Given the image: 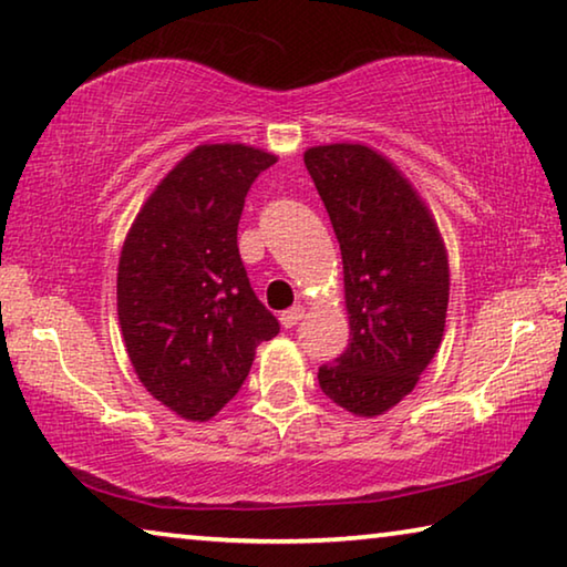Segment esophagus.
I'll use <instances>...</instances> for the list:
<instances>
[{
    "label": "esophagus",
    "mask_w": 567,
    "mask_h": 567,
    "mask_svg": "<svg viewBox=\"0 0 567 567\" xmlns=\"http://www.w3.org/2000/svg\"><path fill=\"white\" fill-rule=\"evenodd\" d=\"M301 317H303V307H301V303H296V307L286 309V311L281 313V324H284L286 329H291V327L299 324Z\"/></svg>",
    "instance_id": "esophagus-1"
}]
</instances>
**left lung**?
Segmentation results:
<instances>
[{"instance_id":"obj_1","label":"left lung","mask_w":567,"mask_h":567,"mask_svg":"<svg viewBox=\"0 0 567 567\" xmlns=\"http://www.w3.org/2000/svg\"><path fill=\"white\" fill-rule=\"evenodd\" d=\"M344 264L350 344L319 388L354 415H380L415 388L439 350L449 258L429 207L385 156L362 144L303 154Z\"/></svg>"}]
</instances>
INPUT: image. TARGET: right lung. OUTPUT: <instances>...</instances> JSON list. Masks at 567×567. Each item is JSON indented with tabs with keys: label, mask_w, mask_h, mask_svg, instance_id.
<instances>
[{
	"label": "right lung",
	"mask_w": 567,
	"mask_h": 567,
	"mask_svg": "<svg viewBox=\"0 0 567 567\" xmlns=\"http://www.w3.org/2000/svg\"><path fill=\"white\" fill-rule=\"evenodd\" d=\"M276 164L243 144L189 152L146 199L118 260V321L142 385L187 421L235 398L278 319L238 250L246 195Z\"/></svg>",
	"instance_id": "1"
}]
</instances>
